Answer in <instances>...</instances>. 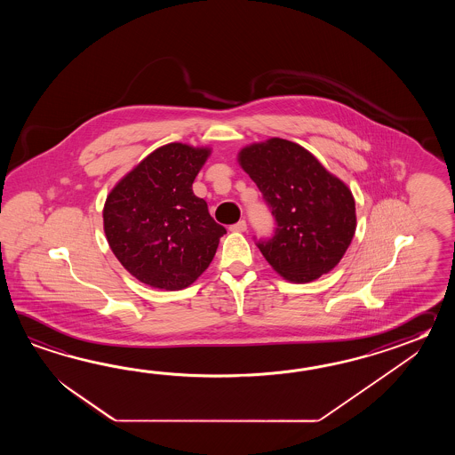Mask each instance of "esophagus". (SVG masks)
Wrapping results in <instances>:
<instances>
[{
    "label": "esophagus",
    "mask_w": 455,
    "mask_h": 455,
    "mask_svg": "<svg viewBox=\"0 0 455 455\" xmlns=\"http://www.w3.org/2000/svg\"><path fill=\"white\" fill-rule=\"evenodd\" d=\"M232 232H245L247 231V223L242 220L239 223L232 224L231 226Z\"/></svg>",
    "instance_id": "esophagus-1"
}]
</instances>
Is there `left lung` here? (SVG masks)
<instances>
[{
  "label": "left lung",
  "mask_w": 455,
  "mask_h": 455,
  "mask_svg": "<svg viewBox=\"0 0 455 455\" xmlns=\"http://www.w3.org/2000/svg\"><path fill=\"white\" fill-rule=\"evenodd\" d=\"M237 163L260 188L276 220L265 260L284 280L310 283L333 270L356 232L348 185L306 148L283 138L243 146Z\"/></svg>",
  "instance_id": "1"
}]
</instances>
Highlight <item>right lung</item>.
Returning a JSON list of instances; mask_svg holds the SVG:
<instances>
[{"mask_svg":"<svg viewBox=\"0 0 455 455\" xmlns=\"http://www.w3.org/2000/svg\"><path fill=\"white\" fill-rule=\"evenodd\" d=\"M210 155V146H161L107 195L102 218L108 247L132 276L151 288L190 286L210 267L226 234L192 188Z\"/></svg>","mask_w":455,"mask_h":455,"instance_id":"right-lung-1","label":"right lung"}]
</instances>
